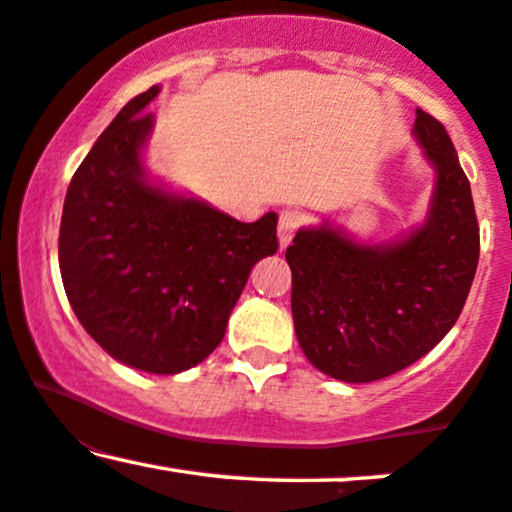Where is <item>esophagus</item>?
<instances>
[{"instance_id": "34e87169", "label": "esophagus", "mask_w": 512, "mask_h": 512, "mask_svg": "<svg viewBox=\"0 0 512 512\" xmlns=\"http://www.w3.org/2000/svg\"><path fill=\"white\" fill-rule=\"evenodd\" d=\"M301 214H298L296 209H286L281 211L279 216V245L281 248H286V245L291 243L293 236H296V231L301 228Z\"/></svg>"}]
</instances>
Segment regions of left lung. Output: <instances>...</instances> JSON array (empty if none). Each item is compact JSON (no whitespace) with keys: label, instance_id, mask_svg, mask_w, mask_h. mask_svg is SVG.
Instances as JSON below:
<instances>
[{"label":"left lung","instance_id":"obj_1","mask_svg":"<svg viewBox=\"0 0 512 512\" xmlns=\"http://www.w3.org/2000/svg\"><path fill=\"white\" fill-rule=\"evenodd\" d=\"M411 132L436 170L421 226L368 245L325 221L286 248L298 344L342 383H373L426 356L457 322L477 274L479 223L455 146L421 108Z\"/></svg>","mask_w":512,"mask_h":512}]
</instances>
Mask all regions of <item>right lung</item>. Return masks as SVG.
I'll return each instance as SVG.
<instances>
[{"label": "right lung", "mask_w": 512, "mask_h": 512, "mask_svg": "<svg viewBox=\"0 0 512 512\" xmlns=\"http://www.w3.org/2000/svg\"><path fill=\"white\" fill-rule=\"evenodd\" d=\"M158 91L132 98L76 168L60 272L74 315L115 361L175 375L221 344L250 269L279 248V216L243 223L149 178L146 105Z\"/></svg>", "instance_id": "obj_1"}]
</instances>
